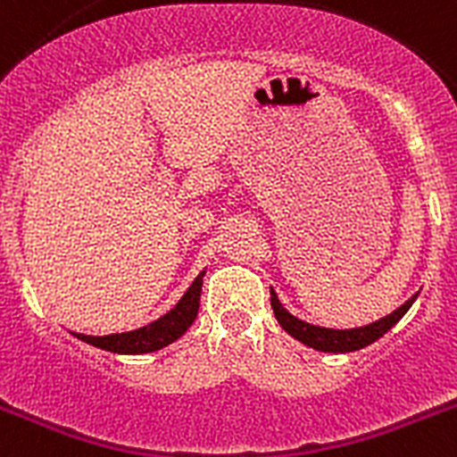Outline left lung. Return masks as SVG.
I'll use <instances>...</instances> for the list:
<instances>
[{
	"label": "left lung",
	"mask_w": 457,
	"mask_h": 457,
	"mask_svg": "<svg viewBox=\"0 0 457 457\" xmlns=\"http://www.w3.org/2000/svg\"><path fill=\"white\" fill-rule=\"evenodd\" d=\"M414 300H417V295L411 300H407L401 309H395L391 316H385L382 320L373 322V325L359 327V329H325V327L309 325V322L290 316L288 311L281 306V302H278L277 293L270 288V304H272L274 318L278 320V325L284 327L290 337H295L297 341L309 345V348L320 350V353H354V350L366 348V345L378 341L379 337H385L391 327L405 316Z\"/></svg>",
	"instance_id": "obj_1"
}]
</instances>
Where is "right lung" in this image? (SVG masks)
I'll use <instances>...</instances> for the list:
<instances>
[{"label": "right lung", "instance_id": "obj_1", "mask_svg": "<svg viewBox=\"0 0 457 457\" xmlns=\"http://www.w3.org/2000/svg\"><path fill=\"white\" fill-rule=\"evenodd\" d=\"M201 286H204V272L194 278V284L189 286L187 293L183 295V300L173 306L167 316L151 322V325L141 327V329H135V332L112 334V337H87V334H75V337H78L79 341H87L88 345H96V348L100 350H109V353H155V350L164 348V345H169V343H173L176 338L183 337V334L187 332V327L192 325L196 313H199Z\"/></svg>", "mask_w": 457, "mask_h": 457}]
</instances>
